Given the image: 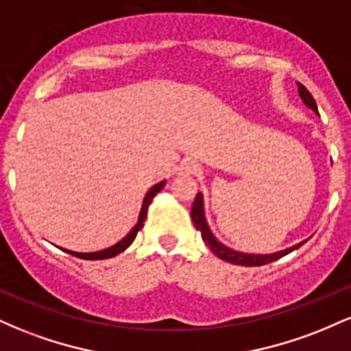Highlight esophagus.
Wrapping results in <instances>:
<instances>
[{"mask_svg": "<svg viewBox=\"0 0 351 351\" xmlns=\"http://www.w3.org/2000/svg\"><path fill=\"white\" fill-rule=\"evenodd\" d=\"M198 165L195 162H191V160H184V162L180 163L178 167V175L180 176H191V175H196L198 173Z\"/></svg>", "mask_w": 351, "mask_h": 351, "instance_id": "obj_1", "label": "esophagus"}]
</instances>
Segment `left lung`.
<instances>
[{
    "mask_svg": "<svg viewBox=\"0 0 351 351\" xmlns=\"http://www.w3.org/2000/svg\"><path fill=\"white\" fill-rule=\"evenodd\" d=\"M297 87H299V95H300V99L304 100L305 106H307L308 108H312L315 114H318L317 104H315V100H313L312 94H310L307 88L302 86L300 82H297ZM191 219H193V224H195V228L198 229V231H201V237H203V241L206 243L208 247L211 249V252L215 254V256L219 257V259L226 261V263H231V264H237V265H247V267H256V265H264V264L274 263V261H277V259H280V257L287 256L289 252L299 249L300 245L305 243V241H304V243H299V244L292 245V247L284 249V251L274 252V254H245V252L234 251V249H231V247H228V245L221 244L219 241H217L215 237V234L211 232V229H209L206 216H204V203H203V195H201V193L196 195L195 203H193Z\"/></svg>",
    "mask_w": 351,
    "mask_h": 351,
    "instance_id": "8db88e82",
    "label": "left lung"
}]
</instances>
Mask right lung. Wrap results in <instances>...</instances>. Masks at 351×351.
Returning <instances> with one entry per match:
<instances>
[{"label":"right lung","mask_w":351,"mask_h":351,"mask_svg":"<svg viewBox=\"0 0 351 351\" xmlns=\"http://www.w3.org/2000/svg\"><path fill=\"white\" fill-rule=\"evenodd\" d=\"M165 183H167V181H165V180H163V181H160V183H156L155 186H152V188H150V191H148L147 195H145V199H143L142 209H140L138 223H136L135 226L132 228V231L128 232V234L125 236L122 241H119V243L114 244V245H110V247L104 249V251H97V252H74V251H67V249H62V251H64V252H69V254H72V256H75V257H80V259H87V261L110 259V257H115L117 254L123 252L125 249L128 247V245H130L132 243H134V239H135V237H136V232H138L140 229L143 228V223H145V219H147L148 206H150L152 199L155 198V196H156V193H160V191H162L163 186H165Z\"/></svg>","instance_id":"obj_1"}]
</instances>
